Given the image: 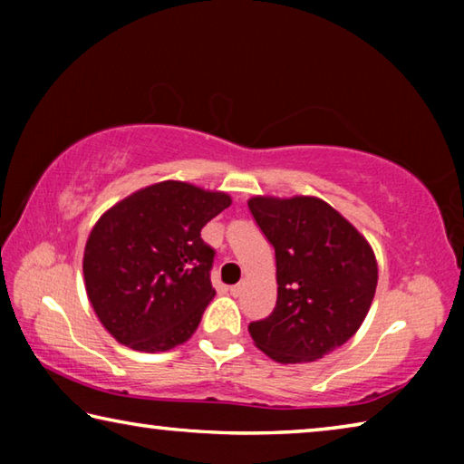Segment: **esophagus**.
<instances>
[{"label":"esophagus","mask_w":464,"mask_h":464,"mask_svg":"<svg viewBox=\"0 0 464 464\" xmlns=\"http://www.w3.org/2000/svg\"><path fill=\"white\" fill-rule=\"evenodd\" d=\"M243 290H246V282H239V285L231 286V295L233 296H239V295H243Z\"/></svg>","instance_id":"34e87169"}]
</instances>
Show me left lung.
<instances>
[{
    "mask_svg": "<svg viewBox=\"0 0 464 464\" xmlns=\"http://www.w3.org/2000/svg\"><path fill=\"white\" fill-rule=\"evenodd\" d=\"M247 207L276 251V307L249 335L280 364L324 358L371 309L379 266L371 243L317 196H254Z\"/></svg>",
    "mask_w": 464,
    "mask_h": 464,
    "instance_id": "left-lung-1",
    "label": "left lung"
}]
</instances>
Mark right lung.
I'll return each mask as SVG.
<instances>
[{
    "instance_id": "1",
    "label": "right lung",
    "mask_w": 464,
    "mask_h": 464,
    "mask_svg": "<svg viewBox=\"0 0 464 464\" xmlns=\"http://www.w3.org/2000/svg\"><path fill=\"white\" fill-rule=\"evenodd\" d=\"M227 207V192L166 179L98 218L83 251L85 293L116 342L155 354L190 340L215 296V249L200 231Z\"/></svg>"
}]
</instances>
